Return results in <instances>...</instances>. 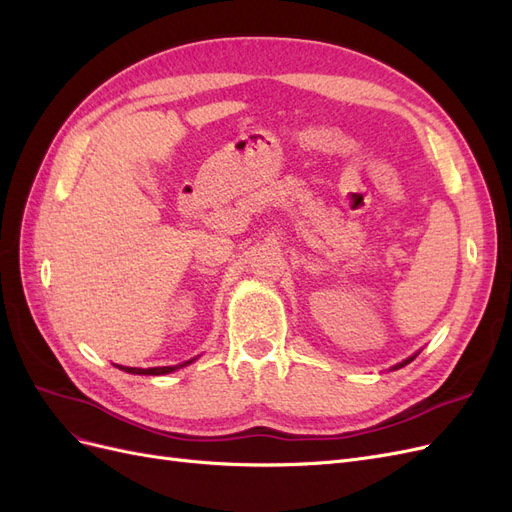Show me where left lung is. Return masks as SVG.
<instances>
[{"label": "left lung", "instance_id": "1", "mask_svg": "<svg viewBox=\"0 0 512 512\" xmlns=\"http://www.w3.org/2000/svg\"><path fill=\"white\" fill-rule=\"evenodd\" d=\"M410 361H414V356H410V359H406L404 363H399V365H395V369H399V367H404V365H408Z\"/></svg>", "mask_w": 512, "mask_h": 512}]
</instances>
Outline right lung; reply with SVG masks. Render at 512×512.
Segmentation results:
<instances>
[{"label": "right lung", "instance_id": "add662e5", "mask_svg": "<svg viewBox=\"0 0 512 512\" xmlns=\"http://www.w3.org/2000/svg\"><path fill=\"white\" fill-rule=\"evenodd\" d=\"M194 359H190V361H185V363H181V365H170V367H147V369H141V367H123V365H117L119 369H123V371H128V374H138V376H162V374H170V371H175V369H179V367H185V365H190Z\"/></svg>", "mask_w": 512, "mask_h": 512}]
</instances>
